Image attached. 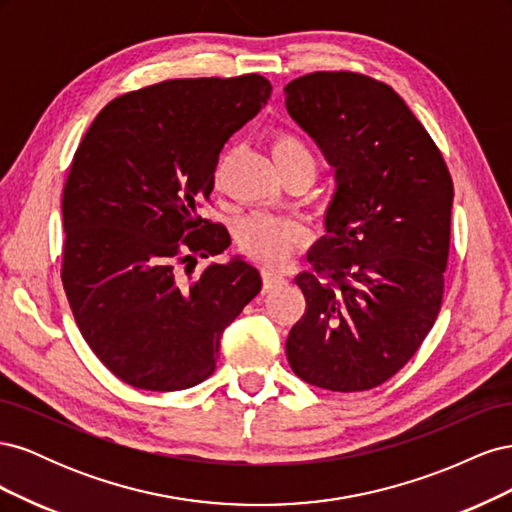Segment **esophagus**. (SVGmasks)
Returning a JSON list of instances; mask_svg holds the SVG:
<instances>
[{
  "instance_id": "obj_1",
  "label": "esophagus",
  "mask_w": 512,
  "mask_h": 512,
  "mask_svg": "<svg viewBox=\"0 0 512 512\" xmlns=\"http://www.w3.org/2000/svg\"><path fill=\"white\" fill-rule=\"evenodd\" d=\"M282 284H286V277L284 275L275 273V271H269V269L262 271V292H271L275 288H280Z\"/></svg>"
}]
</instances>
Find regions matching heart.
<instances>
[{
    "label": "heart",
    "instance_id": "obj_1",
    "mask_svg": "<svg viewBox=\"0 0 512 512\" xmlns=\"http://www.w3.org/2000/svg\"><path fill=\"white\" fill-rule=\"evenodd\" d=\"M271 153L277 168L292 164H312L314 156L299 136L290 132H275L271 136ZM307 228L290 218H273V215L254 213L239 224L241 250L258 262L277 267L286 262L294 252L307 243Z\"/></svg>",
    "mask_w": 512,
    "mask_h": 512
}]
</instances>
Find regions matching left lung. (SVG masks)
Segmentation results:
<instances>
[{
  "mask_svg": "<svg viewBox=\"0 0 512 512\" xmlns=\"http://www.w3.org/2000/svg\"><path fill=\"white\" fill-rule=\"evenodd\" d=\"M284 94L335 170L327 235L307 254L314 273L294 277L307 307L288 333V363L320 389H374L412 359L440 314L453 179L389 85L314 72Z\"/></svg>",
  "mask_w": 512,
  "mask_h": 512,
  "instance_id": "8db88e82",
  "label": "left lung"
}]
</instances>
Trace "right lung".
<instances>
[{
    "label": "right lung",
    "mask_w": 512,
    "mask_h": 512,
    "mask_svg": "<svg viewBox=\"0 0 512 512\" xmlns=\"http://www.w3.org/2000/svg\"><path fill=\"white\" fill-rule=\"evenodd\" d=\"M269 98L260 74L164 81L106 104L74 153L61 282L89 348L134 389L207 380L224 329L262 288L239 256L194 267L230 245L198 200L228 138Z\"/></svg>",
    "instance_id": "add662e5"
}]
</instances>
